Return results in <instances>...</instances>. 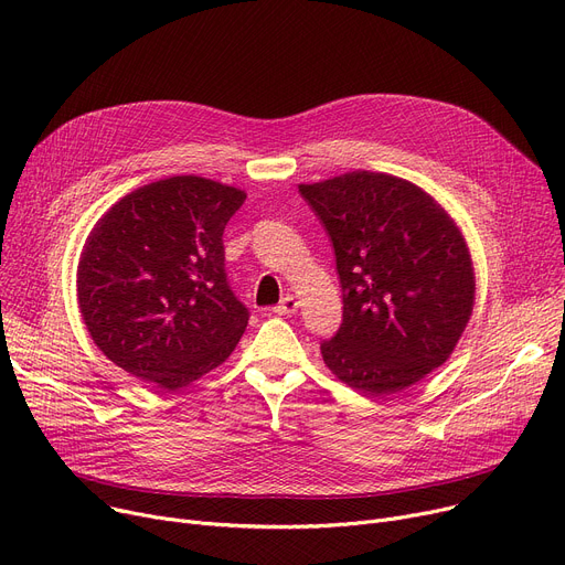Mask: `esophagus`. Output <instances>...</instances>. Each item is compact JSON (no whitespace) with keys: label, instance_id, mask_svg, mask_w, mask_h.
<instances>
[{"label":"esophagus","instance_id":"esophagus-1","mask_svg":"<svg viewBox=\"0 0 565 565\" xmlns=\"http://www.w3.org/2000/svg\"><path fill=\"white\" fill-rule=\"evenodd\" d=\"M298 307H300V302L292 298V295H286V298L273 309L277 316H290V313H295L298 311Z\"/></svg>","mask_w":565,"mask_h":565}]
</instances>
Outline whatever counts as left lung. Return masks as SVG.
Returning a JSON list of instances; mask_svg holds the SVG:
<instances>
[{
	"instance_id": "1",
	"label": "left lung",
	"mask_w": 565,
	"mask_h": 565,
	"mask_svg": "<svg viewBox=\"0 0 565 565\" xmlns=\"http://www.w3.org/2000/svg\"><path fill=\"white\" fill-rule=\"evenodd\" d=\"M328 228L343 288V322L322 341L348 387L390 396L451 358L473 309L477 277L454 217L419 185L380 171L302 183Z\"/></svg>"
}]
</instances>
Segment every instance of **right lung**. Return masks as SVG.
I'll use <instances>...</instances> for the list:
<instances>
[{"label":"right lung","mask_w":565,"mask_h":565,"mask_svg":"<svg viewBox=\"0 0 565 565\" xmlns=\"http://www.w3.org/2000/svg\"><path fill=\"white\" fill-rule=\"evenodd\" d=\"M245 199L211 178L171 175L96 222L77 263V305L109 362L175 392L228 360L249 311L226 284L222 235Z\"/></svg>","instance_id":"right-lung-1"}]
</instances>
